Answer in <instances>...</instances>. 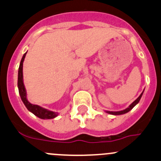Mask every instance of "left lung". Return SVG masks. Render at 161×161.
Returning a JSON list of instances; mask_svg holds the SVG:
<instances>
[{
    "label": "left lung",
    "instance_id": "8db88e82",
    "mask_svg": "<svg viewBox=\"0 0 161 161\" xmlns=\"http://www.w3.org/2000/svg\"><path fill=\"white\" fill-rule=\"evenodd\" d=\"M143 93H144V91L142 92V93L140 95V96H139L135 101H134V102H132V103L130 104V105L128 108H127L124 109V110H122V111H118V112H110V111H105V112L108 113V114H113V115H120V114H125V113L130 112V111L131 110V109L135 107L137 103H138L139 101H140V99H141V96H142Z\"/></svg>",
    "mask_w": 161,
    "mask_h": 161
}]
</instances>
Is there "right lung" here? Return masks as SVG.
Here are the masks:
<instances>
[{"instance_id": "1", "label": "right lung", "mask_w": 161, "mask_h": 161, "mask_svg": "<svg viewBox=\"0 0 161 161\" xmlns=\"http://www.w3.org/2000/svg\"><path fill=\"white\" fill-rule=\"evenodd\" d=\"M27 53V52H26ZM26 53L24 54L22 59H21L20 66L18 69V80H17V87H18L19 94L20 95V98L22 102H24L28 111L33 113L36 117L41 118V119H52L58 116V112H54L52 111H49L48 109L44 108L40 106L37 105H33L31 104L26 98V91L25 86L24 84V76H23V63H24V59Z\"/></svg>"}]
</instances>
